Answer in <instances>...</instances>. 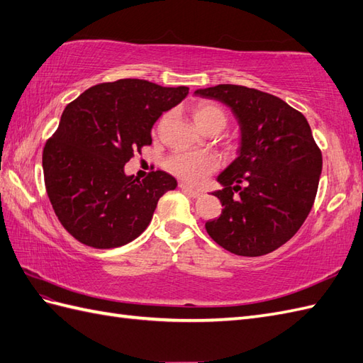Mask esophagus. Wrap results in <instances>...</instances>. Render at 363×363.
<instances>
[{
    "instance_id": "esophagus-1",
    "label": "esophagus",
    "mask_w": 363,
    "mask_h": 363,
    "mask_svg": "<svg viewBox=\"0 0 363 363\" xmlns=\"http://www.w3.org/2000/svg\"><path fill=\"white\" fill-rule=\"evenodd\" d=\"M180 189H182L183 192H186L188 196H191V197H194V199H199V197H201V191H199V189H194V188L188 186V184H184V183H180Z\"/></svg>"
}]
</instances>
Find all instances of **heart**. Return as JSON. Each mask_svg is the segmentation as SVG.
<instances>
[{
	"instance_id": "heart-1",
	"label": "heart",
	"mask_w": 363,
	"mask_h": 363,
	"mask_svg": "<svg viewBox=\"0 0 363 363\" xmlns=\"http://www.w3.org/2000/svg\"><path fill=\"white\" fill-rule=\"evenodd\" d=\"M192 117L197 126L208 132H216L218 134L220 130L225 129L228 125V112L222 106L214 101L201 100L192 106ZM166 115L157 123V130L164 125ZM166 169L171 174L177 175L179 179L197 184L206 179L209 174L216 171L217 162L211 154L205 152H184V151H175L164 162Z\"/></svg>"
}]
</instances>
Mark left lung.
Returning <instances> with one entry per match:
<instances>
[{
	"label": "left lung",
	"mask_w": 363,
	"mask_h": 363,
	"mask_svg": "<svg viewBox=\"0 0 363 363\" xmlns=\"http://www.w3.org/2000/svg\"><path fill=\"white\" fill-rule=\"evenodd\" d=\"M233 109L242 126L240 155L218 175L222 214L206 222L226 251L259 257L280 248L303 225L322 172V151L302 112L276 95L238 84L196 91Z\"/></svg>",
	"instance_id": "left-lung-1"
}]
</instances>
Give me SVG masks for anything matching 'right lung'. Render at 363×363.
Here are the masks:
<instances>
[{"instance_id": "obj_1", "label": "right lung", "mask_w": 363, "mask_h": 363, "mask_svg": "<svg viewBox=\"0 0 363 363\" xmlns=\"http://www.w3.org/2000/svg\"><path fill=\"white\" fill-rule=\"evenodd\" d=\"M188 94L186 86L125 78L92 86L66 106L44 145L43 172L55 216L78 242L118 248L147 228L177 180L158 169L140 182L125 175V164L152 145L154 123Z\"/></svg>"}]
</instances>
